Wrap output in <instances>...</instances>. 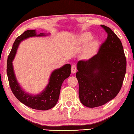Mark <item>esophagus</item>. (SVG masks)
<instances>
[{
  "label": "esophagus",
  "mask_w": 134,
  "mask_h": 134,
  "mask_svg": "<svg viewBox=\"0 0 134 134\" xmlns=\"http://www.w3.org/2000/svg\"><path fill=\"white\" fill-rule=\"evenodd\" d=\"M77 70V68H76V66L75 65H73L72 66V68H71V72L72 74H74L75 73L76 71Z\"/></svg>",
  "instance_id": "1"
}]
</instances>
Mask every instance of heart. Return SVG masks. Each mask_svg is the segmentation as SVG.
I'll return each mask as SVG.
<instances>
[{
	"label": "heart",
	"mask_w": 134,
	"mask_h": 134,
	"mask_svg": "<svg viewBox=\"0 0 134 134\" xmlns=\"http://www.w3.org/2000/svg\"><path fill=\"white\" fill-rule=\"evenodd\" d=\"M93 37L90 33H84L79 36V42L81 44L85 45L88 44ZM98 48V42L97 41H93L88 44L83 52V56L85 58H89L92 56L97 51Z\"/></svg>",
	"instance_id": "b5f03b06"
}]
</instances>
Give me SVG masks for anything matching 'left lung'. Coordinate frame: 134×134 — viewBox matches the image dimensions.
<instances>
[{"instance_id": "8db88e82", "label": "left lung", "mask_w": 134, "mask_h": 134, "mask_svg": "<svg viewBox=\"0 0 134 134\" xmlns=\"http://www.w3.org/2000/svg\"><path fill=\"white\" fill-rule=\"evenodd\" d=\"M101 26L108 36L98 53L77 63L79 99L88 108L102 106L114 99L121 90L126 73L121 41L109 27Z\"/></svg>"}]
</instances>
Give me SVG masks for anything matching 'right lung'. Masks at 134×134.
<instances>
[{
  "label": "right lung",
  "mask_w": 134,
  "mask_h": 134,
  "mask_svg": "<svg viewBox=\"0 0 134 134\" xmlns=\"http://www.w3.org/2000/svg\"><path fill=\"white\" fill-rule=\"evenodd\" d=\"M46 35L42 33L37 35L36 30H27L24 32L16 39L7 61V75L9 85L14 95L20 102L26 106L42 111L52 108L57 104L63 82L71 75V65L66 64L59 69L54 70L52 72L49 83L45 89L39 94L34 95L25 92L20 86L16 78L12 62L21 41L30 37Z\"/></svg>",
  "instance_id": "1"
}]
</instances>
